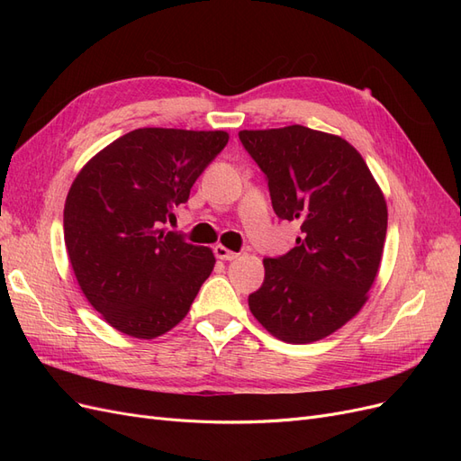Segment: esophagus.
Instances as JSON below:
<instances>
[{"label":"esophagus","instance_id":"1","mask_svg":"<svg viewBox=\"0 0 461 461\" xmlns=\"http://www.w3.org/2000/svg\"><path fill=\"white\" fill-rule=\"evenodd\" d=\"M213 254H215V258H217V259H221V261H232V259L239 258V254H236V252H230L229 248L221 246V244H217V246L213 248Z\"/></svg>","mask_w":461,"mask_h":461}]
</instances>
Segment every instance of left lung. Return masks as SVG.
<instances>
[{
  "mask_svg": "<svg viewBox=\"0 0 461 461\" xmlns=\"http://www.w3.org/2000/svg\"><path fill=\"white\" fill-rule=\"evenodd\" d=\"M267 178L278 219L300 227L288 254L265 258V278L249 312L273 337L308 344L348 323L379 271L386 202L357 149L302 124L240 131Z\"/></svg>",
  "mask_w": 461,
  "mask_h": 461,
  "instance_id": "left-lung-1",
  "label": "left lung"
}]
</instances>
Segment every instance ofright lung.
Returning a JSON list of instances; mask_svg holds the SVG:
<instances>
[{
	"label": "right lung",
	"instance_id": "1",
	"mask_svg": "<svg viewBox=\"0 0 461 461\" xmlns=\"http://www.w3.org/2000/svg\"><path fill=\"white\" fill-rule=\"evenodd\" d=\"M227 142L222 131L138 129L77 175L65 246L80 290L111 327L156 339L188 313L215 258L163 225Z\"/></svg>",
	"mask_w": 461,
	"mask_h": 461
}]
</instances>
